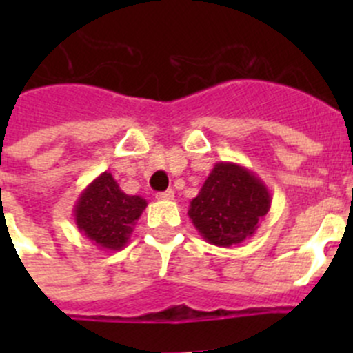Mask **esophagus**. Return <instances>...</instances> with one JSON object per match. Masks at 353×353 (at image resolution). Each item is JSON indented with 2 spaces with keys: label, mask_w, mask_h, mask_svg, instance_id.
Listing matches in <instances>:
<instances>
[{
  "label": "esophagus",
  "mask_w": 353,
  "mask_h": 353,
  "mask_svg": "<svg viewBox=\"0 0 353 353\" xmlns=\"http://www.w3.org/2000/svg\"><path fill=\"white\" fill-rule=\"evenodd\" d=\"M155 198L160 199V201H170V199H174V191L172 190L162 191V193H157Z\"/></svg>",
  "instance_id": "esophagus-1"
}]
</instances>
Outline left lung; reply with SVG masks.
<instances>
[{
  "label": "left lung",
  "instance_id": "left-lung-1",
  "mask_svg": "<svg viewBox=\"0 0 353 353\" xmlns=\"http://www.w3.org/2000/svg\"><path fill=\"white\" fill-rule=\"evenodd\" d=\"M270 206V190L252 170L236 162H216L191 199L188 215L206 243L230 248L254 236Z\"/></svg>",
  "mask_w": 353,
  "mask_h": 353
}]
</instances>
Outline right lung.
<instances>
[{
    "label": "right lung",
    "instance_id": "add662e5",
    "mask_svg": "<svg viewBox=\"0 0 353 353\" xmlns=\"http://www.w3.org/2000/svg\"><path fill=\"white\" fill-rule=\"evenodd\" d=\"M147 205L145 198L124 193L112 174L102 172L74 203V223L102 251H121Z\"/></svg>",
    "mask_w": 353,
    "mask_h": 353
}]
</instances>
